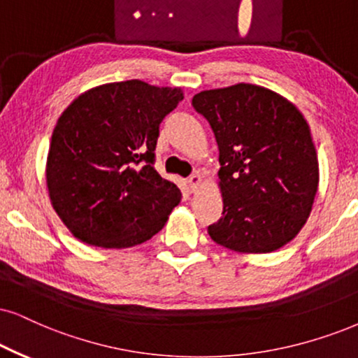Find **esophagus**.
Masks as SVG:
<instances>
[{
	"label": "esophagus",
	"mask_w": 358,
	"mask_h": 358,
	"mask_svg": "<svg viewBox=\"0 0 358 358\" xmlns=\"http://www.w3.org/2000/svg\"><path fill=\"white\" fill-rule=\"evenodd\" d=\"M188 183H189V187H192V189H196L198 187H200V185H201V175H200V171H194V173H193L192 176H189Z\"/></svg>",
	"instance_id": "34e87169"
}]
</instances>
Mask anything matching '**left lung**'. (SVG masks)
<instances>
[{
    "label": "left lung",
    "mask_w": 358,
    "mask_h": 358,
    "mask_svg": "<svg viewBox=\"0 0 358 358\" xmlns=\"http://www.w3.org/2000/svg\"><path fill=\"white\" fill-rule=\"evenodd\" d=\"M194 110L210 122L220 148L223 216L208 226L215 243L236 252H273L309 218L319 162L301 110L274 90L234 84L198 92Z\"/></svg>",
    "instance_id": "obj_1"
}]
</instances>
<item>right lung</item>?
<instances>
[{
	"instance_id": "obj_1",
	"label": "right lung",
	"mask_w": 358,
	"mask_h": 358,
	"mask_svg": "<svg viewBox=\"0 0 358 358\" xmlns=\"http://www.w3.org/2000/svg\"><path fill=\"white\" fill-rule=\"evenodd\" d=\"M180 87L110 83L74 99L54 127L46 183L54 211L80 241L106 250L142 244L182 200L153 169L160 122Z\"/></svg>"
}]
</instances>
